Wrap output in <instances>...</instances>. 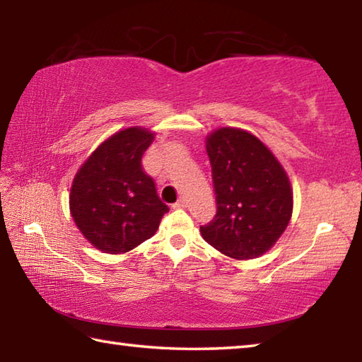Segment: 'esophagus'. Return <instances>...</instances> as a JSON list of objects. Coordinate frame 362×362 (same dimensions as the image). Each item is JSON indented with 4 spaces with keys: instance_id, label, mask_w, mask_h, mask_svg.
Segmentation results:
<instances>
[{
    "instance_id": "34e87169",
    "label": "esophagus",
    "mask_w": 362,
    "mask_h": 362,
    "mask_svg": "<svg viewBox=\"0 0 362 362\" xmlns=\"http://www.w3.org/2000/svg\"><path fill=\"white\" fill-rule=\"evenodd\" d=\"M185 206H187L185 199H180V201H177L175 204H173V207H174V209H183Z\"/></svg>"
}]
</instances>
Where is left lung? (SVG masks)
<instances>
[{
	"mask_svg": "<svg viewBox=\"0 0 362 362\" xmlns=\"http://www.w3.org/2000/svg\"><path fill=\"white\" fill-rule=\"evenodd\" d=\"M216 214L204 240L235 259L258 258L290 223L293 189L285 169L258 137L239 128L207 136Z\"/></svg>",
	"mask_w": 362,
	"mask_h": 362,
	"instance_id": "obj_1",
	"label": "left lung"
}]
</instances>
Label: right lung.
<instances>
[{"instance_id": "obj_1", "label": "right lung", "mask_w": 362, "mask_h": 362, "mask_svg": "<svg viewBox=\"0 0 362 362\" xmlns=\"http://www.w3.org/2000/svg\"><path fill=\"white\" fill-rule=\"evenodd\" d=\"M153 137L136 127L118 131L88 156L72 182V218L85 239L104 253H127L141 245L169 212L142 169Z\"/></svg>"}]
</instances>
